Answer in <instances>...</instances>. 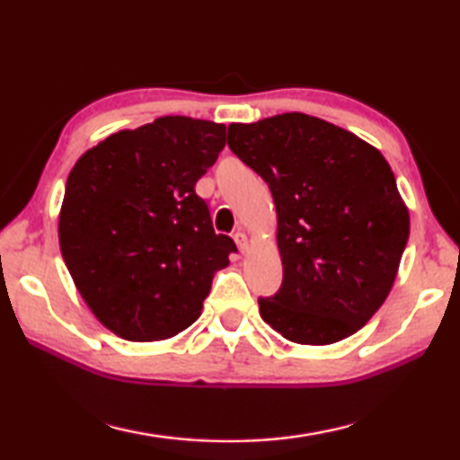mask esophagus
I'll return each instance as SVG.
<instances>
[{"instance_id":"34e87169","label":"esophagus","mask_w":460,"mask_h":460,"mask_svg":"<svg viewBox=\"0 0 460 460\" xmlns=\"http://www.w3.org/2000/svg\"><path fill=\"white\" fill-rule=\"evenodd\" d=\"M233 239H235L239 252L245 253L247 252V233L243 229H237L235 235H233Z\"/></svg>"}]
</instances>
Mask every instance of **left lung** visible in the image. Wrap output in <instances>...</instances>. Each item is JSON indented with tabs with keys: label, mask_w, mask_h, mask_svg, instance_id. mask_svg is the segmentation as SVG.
Returning a JSON list of instances; mask_svg holds the SVG:
<instances>
[{
	"label": "left lung",
	"mask_w": 460,
	"mask_h": 460,
	"mask_svg": "<svg viewBox=\"0 0 460 460\" xmlns=\"http://www.w3.org/2000/svg\"><path fill=\"white\" fill-rule=\"evenodd\" d=\"M227 144L276 202L284 278L261 318L300 345L351 337L384 305L410 235L385 158L305 113L231 123Z\"/></svg>",
	"instance_id": "1"
}]
</instances>
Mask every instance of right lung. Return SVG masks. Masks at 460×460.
Segmentation results:
<instances>
[{
	"label": "right lung",
	"instance_id": "add662e5",
	"mask_svg": "<svg viewBox=\"0 0 460 460\" xmlns=\"http://www.w3.org/2000/svg\"><path fill=\"white\" fill-rule=\"evenodd\" d=\"M223 147V123L166 115L109 136L68 174L62 258L93 314L121 339L190 326L237 252L194 190Z\"/></svg>",
	"mask_w": 460,
	"mask_h": 460
}]
</instances>
